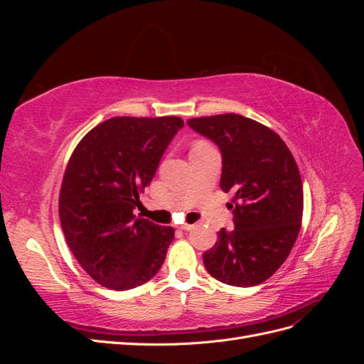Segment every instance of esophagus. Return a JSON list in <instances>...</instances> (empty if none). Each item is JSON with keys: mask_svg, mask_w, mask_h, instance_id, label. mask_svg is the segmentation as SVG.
I'll list each match as a JSON object with an SVG mask.
<instances>
[{"mask_svg": "<svg viewBox=\"0 0 364 364\" xmlns=\"http://www.w3.org/2000/svg\"><path fill=\"white\" fill-rule=\"evenodd\" d=\"M194 226L193 225H181L179 226V229H182V230H191Z\"/></svg>", "mask_w": 364, "mask_h": 364, "instance_id": "esophagus-1", "label": "esophagus"}]
</instances>
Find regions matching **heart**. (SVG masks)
<instances>
[{"label":"heart","mask_w":364,"mask_h":364,"mask_svg":"<svg viewBox=\"0 0 364 364\" xmlns=\"http://www.w3.org/2000/svg\"><path fill=\"white\" fill-rule=\"evenodd\" d=\"M203 146H206V142H196V144H194V147L193 149H196V147H203Z\"/></svg>","instance_id":"b5f03b06"}]
</instances>
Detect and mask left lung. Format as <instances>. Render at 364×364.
<instances>
[{
	"label": "left lung",
	"instance_id": "8db88e82",
	"mask_svg": "<svg viewBox=\"0 0 364 364\" xmlns=\"http://www.w3.org/2000/svg\"><path fill=\"white\" fill-rule=\"evenodd\" d=\"M186 123L220 149V188L234 193V229L218 230L205 267L220 282L253 287L282 266L299 234L304 193L296 161L278 134L250 118L222 114Z\"/></svg>",
	"mask_w": 364,
	"mask_h": 364
}]
</instances>
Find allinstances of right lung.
<instances>
[{
	"instance_id": "1",
	"label": "right lung",
	"mask_w": 364,
	"mask_h": 364,
	"mask_svg": "<svg viewBox=\"0 0 364 364\" xmlns=\"http://www.w3.org/2000/svg\"><path fill=\"white\" fill-rule=\"evenodd\" d=\"M183 127L178 117H115L75 147L63 176L59 217L75 259L111 290H130L159 272L174 229L136 217L139 193Z\"/></svg>"
}]
</instances>
